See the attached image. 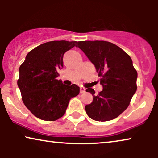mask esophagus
I'll use <instances>...</instances> for the list:
<instances>
[{
	"mask_svg": "<svg viewBox=\"0 0 158 158\" xmlns=\"http://www.w3.org/2000/svg\"><path fill=\"white\" fill-rule=\"evenodd\" d=\"M85 92V88L83 87H81V88H80V93H81V94H83V93Z\"/></svg>",
	"mask_w": 158,
	"mask_h": 158,
	"instance_id": "obj_1",
	"label": "esophagus"
}]
</instances>
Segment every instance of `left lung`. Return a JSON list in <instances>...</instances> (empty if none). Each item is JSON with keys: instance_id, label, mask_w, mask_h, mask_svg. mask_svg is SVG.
I'll return each mask as SVG.
<instances>
[{"instance_id": "obj_1", "label": "left lung", "mask_w": 158, "mask_h": 158, "mask_svg": "<svg viewBox=\"0 0 158 158\" xmlns=\"http://www.w3.org/2000/svg\"><path fill=\"white\" fill-rule=\"evenodd\" d=\"M77 46L95 65L103 90L85 106L86 114L98 122L114 119L127 109L137 90V72L129 55L119 47L106 41H81Z\"/></svg>"}]
</instances>
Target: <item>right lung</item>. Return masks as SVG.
Returning <instances> with one entry per match:
<instances>
[{"label": "right lung", "instance_id": "obj_1", "mask_svg": "<svg viewBox=\"0 0 158 158\" xmlns=\"http://www.w3.org/2000/svg\"><path fill=\"white\" fill-rule=\"evenodd\" d=\"M77 42L52 41L39 45L27 54L19 68L17 81L26 107L44 121L59 119L69 101L80 93L78 86L66 85L57 70L63 67V55L77 46Z\"/></svg>", "mask_w": 158, "mask_h": 158}]
</instances>
